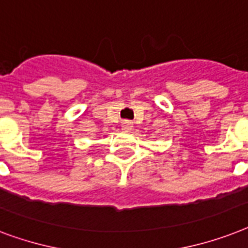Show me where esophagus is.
I'll use <instances>...</instances> for the list:
<instances>
[{"mask_svg": "<svg viewBox=\"0 0 248 248\" xmlns=\"http://www.w3.org/2000/svg\"><path fill=\"white\" fill-rule=\"evenodd\" d=\"M132 128H133V124H132V122H129V120H123L122 129L124 130V132H130V130H132Z\"/></svg>", "mask_w": 248, "mask_h": 248, "instance_id": "1", "label": "esophagus"}]
</instances>
